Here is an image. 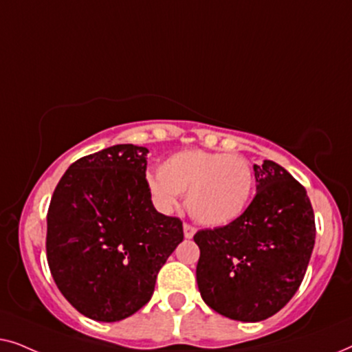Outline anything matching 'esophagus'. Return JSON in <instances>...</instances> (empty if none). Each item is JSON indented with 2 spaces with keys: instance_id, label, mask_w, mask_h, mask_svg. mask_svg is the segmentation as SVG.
<instances>
[{
  "instance_id": "obj_1",
  "label": "esophagus",
  "mask_w": 352,
  "mask_h": 352,
  "mask_svg": "<svg viewBox=\"0 0 352 352\" xmlns=\"http://www.w3.org/2000/svg\"><path fill=\"white\" fill-rule=\"evenodd\" d=\"M182 229H184V237H186V239H192V237H194V234H195V228H194V226L184 224V226H182Z\"/></svg>"
}]
</instances>
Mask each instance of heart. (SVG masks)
Listing matches in <instances>:
<instances>
[{"mask_svg": "<svg viewBox=\"0 0 352 352\" xmlns=\"http://www.w3.org/2000/svg\"><path fill=\"white\" fill-rule=\"evenodd\" d=\"M147 184L162 210H173L179 194H186L192 218L205 226H224L248 208L254 175L247 158L240 155L186 151L166 158L160 173L148 176Z\"/></svg>", "mask_w": 352, "mask_h": 352, "instance_id": "heart-1", "label": "heart"}]
</instances>
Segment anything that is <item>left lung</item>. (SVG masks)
<instances>
[{
	"instance_id": "obj_1",
	"label": "left lung",
	"mask_w": 352,
	"mask_h": 352,
	"mask_svg": "<svg viewBox=\"0 0 352 352\" xmlns=\"http://www.w3.org/2000/svg\"><path fill=\"white\" fill-rule=\"evenodd\" d=\"M256 195L228 226L194 235L200 295L221 316L259 322L292 300L309 264L316 221L306 189L272 160L254 165Z\"/></svg>"
}]
</instances>
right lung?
I'll return each mask as SVG.
<instances>
[{
	"label": "right lung",
	"mask_w": 352,
	"mask_h": 352,
	"mask_svg": "<svg viewBox=\"0 0 352 352\" xmlns=\"http://www.w3.org/2000/svg\"><path fill=\"white\" fill-rule=\"evenodd\" d=\"M146 147L118 144L60 177L47 210L52 278L81 314L117 322L147 305L157 274L182 242V221L153 208Z\"/></svg>",
	"instance_id": "right-lung-1"
}]
</instances>
